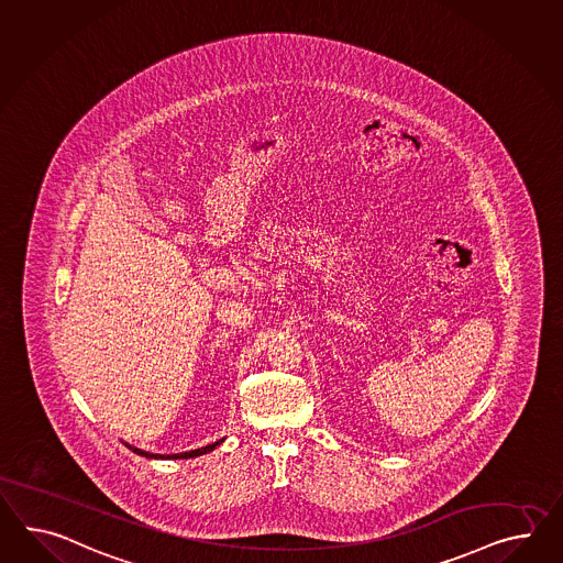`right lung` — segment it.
<instances>
[{"instance_id":"add662e5","label":"right lung","mask_w":563,"mask_h":563,"mask_svg":"<svg viewBox=\"0 0 563 563\" xmlns=\"http://www.w3.org/2000/svg\"><path fill=\"white\" fill-rule=\"evenodd\" d=\"M224 439H220L217 443H212V445H206L202 449H194V451H186V453H175V455H167V460H188V457H198V455H203V453H210L212 449H217L220 443H222ZM132 449L136 455H143V457H148V460H163V455H157V453H148V451H143V449L130 448Z\"/></svg>"}]
</instances>
